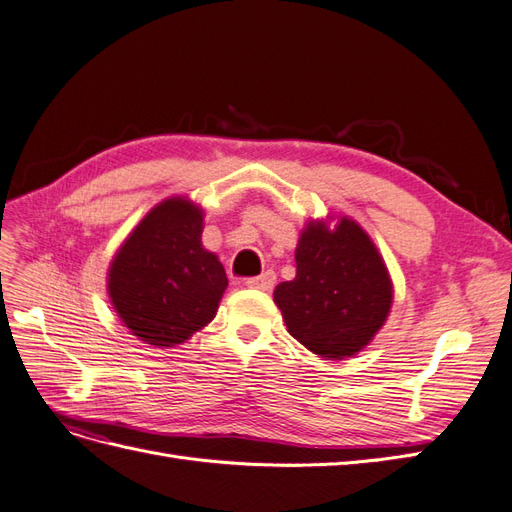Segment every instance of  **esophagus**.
<instances>
[{"instance_id":"esophagus-1","label":"esophagus","mask_w":512,"mask_h":512,"mask_svg":"<svg viewBox=\"0 0 512 512\" xmlns=\"http://www.w3.org/2000/svg\"><path fill=\"white\" fill-rule=\"evenodd\" d=\"M247 288H256V290H271L275 286V273L273 271H265L258 277H250V280H245Z\"/></svg>"}]
</instances>
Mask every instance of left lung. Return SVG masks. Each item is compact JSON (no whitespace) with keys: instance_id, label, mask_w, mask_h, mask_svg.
Here are the masks:
<instances>
[{"instance_id":"obj_1","label":"left lung","mask_w":512,"mask_h":512,"mask_svg":"<svg viewBox=\"0 0 512 512\" xmlns=\"http://www.w3.org/2000/svg\"><path fill=\"white\" fill-rule=\"evenodd\" d=\"M309 220L299 235L297 275L273 301L288 333L327 361L359 354L384 327L393 280L376 243L348 215Z\"/></svg>"}]
</instances>
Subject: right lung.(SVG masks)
<instances>
[{
  "label": "right lung",
  "mask_w": 512,
  "mask_h": 512,
  "mask_svg": "<svg viewBox=\"0 0 512 512\" xmlns=\"http://www.w3.org/2000/svg\"><path fill=\"white\" fill-rule=\"evenodd\" d=\"M203 226V207L188 196H170L113 256L108 297L123 327L143 344L179 346L215 318L228 277L220 258L203 247Z\"/></svg>",
  "instance_id": "obj_1"
}]
</instances>
